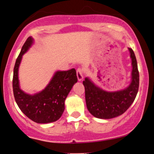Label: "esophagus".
<instances>
[{"instance_id": "obj_1", "label": "esophagus", "mask_w": 154, "mask_h": 154, "mask_svg": "<svg viewBox=\"0 0 154 154\" xmlns=\"http://www.w3.org/2000/svg\"><path fill=\"white\" fill-rule=\"evenodd\" d=\"M77 77L78 79V81H82L83 79V69L81 68L77 69Z\"/></svg>"}]
</instances>
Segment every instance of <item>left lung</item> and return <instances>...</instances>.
<instances>
[{"mask_svg": "<svg viewBox=\"0 0 154 154\" xmlns=\"http://www.w3.org/2000/svg\"><path fill=\"white\" fill-rule=\"evenodd\" d=\"M131 59V80L127 88L116 91H106L98 87L89 77H85L83 85L85 91L87 108L93 116L109 119L124 114L135 100L139 88V72L135 54L128 48Z\"/></svg>", "mask_w": 154, "mask_h": 154, "instance_id": "1", "label": "left lung"}]
</instances>
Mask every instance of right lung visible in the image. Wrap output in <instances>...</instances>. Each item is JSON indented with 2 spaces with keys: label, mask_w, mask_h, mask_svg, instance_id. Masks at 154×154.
<instances>
[{
  "label": "right lung",
  "mask_w": 154,
  "mask_h": 154,
  "mask_svg": "<svg viewBox=\"0 0 154 154\" xmlns=\"http://www.w3.org/2000/svg\"><path fill=\"white\" fill-rule=\"evenodd\" d=\"M33 44L34 39L29 37L16 61L13 76L14 95L19 108L29 119L39 124L54 122L62 115L65 100L77 82V73L75 69L56 71L43 91L33 95L23 91L19 85V68L23 55Z\"/></svg>",
  "instance_id": "obj_1"
}]
</instances>
